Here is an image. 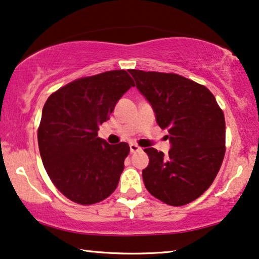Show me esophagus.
Returning a JSON list of instances; mask_svg holds the SVG:
<instances>
[{"label": "esophagus", "instance_id": "obj_1", "mask_svg": "<svg viewBox=\"0 0 259 259\" xmlns=\"http://www.w3.org/2000/svg\"><path fill=\"white\" fill-rule=\"evenodd\" d=\"M130 149H131V153H136V152H139L140 151V147H139L138 145H136V144H131L130 145Z\"/></svg>", "mask_w": 259, "mask_h": 259}]
</instances>
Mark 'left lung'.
I'll return each mask as SVG.
<instances>
[{
    "instance_id": "1",
    "label": "left lung",
    "mask_w": 259,
    "mask_h": 259,
    "mask_svg": "<svg viewBox=\"0 0 259 259\" xmlns=\"http://www.w3.org/2000/svg\"><path fill=\"white\" fill-rule=\"evenodd\" d=\"M137 88L151 103L171 144L166 156L145 148L146 189L163 203L180 207L196 200L215 180L226 154L222 108L204 85L176 73L130 70Z\"/></svg>"
}]
</instances>
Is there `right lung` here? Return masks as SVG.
Returning a JSON list of instances; mask_svg holds the SVG:
<instances>
[{
  "mask_svg": "<svg viewBox=\"0 0 259 259\" xmlns=\"http://www.w3.org/2000/svg\"><path fill=\"white\" fill-rule=\"evenodd\" d=\"M131 86L125 70L106 71L62 86L44 104L40 157L51 182L72 202L98 203L117 188L130 146L107 144L98 131Z\"/></svg>",
  "mask_w": 259,
  "mask_h": 259,
  "instance_id": "obj_1",
  "label": "right lung"
}]
</instances>
